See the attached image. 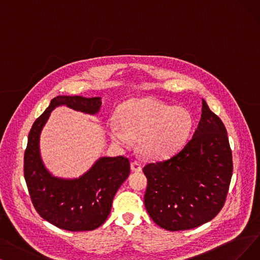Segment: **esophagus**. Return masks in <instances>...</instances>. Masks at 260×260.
I'll return each instance as SVG.
<instances>
[{"mask_svg":"<svg viewBox=\"0 0 260 260\" xmlns=\"http://www.w3.org/2000/svg\"><path fill=\"white\" fill-rule=\"evenodd\" d=\"M131 171L132 172H136V173L142 172V165L138 161L131 162Z\"/></svg>","mask_w":260,"mask_h":260,"instance_id":"34e87169","label":"esophagus"}]
</instances>
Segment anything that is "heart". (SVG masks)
Masks as SVG:
<instances>
[{
    "label": "heart",
    "instance_id": "obj_1",
    "mask_svg": "<svg viewBox=\"0 0 260 260\" xmlns=\"http://www.w3.org/2000/svg\"><path fill=\"white\" fill-rule=\"evenodd\" d=\"M117 122L109 124L112 141L129 147L138 141L146 158L163 159L179 150L188 142L193 127L192 113L151 97L133 98L117 111Z\"/></svg>",
    "mask_w": 260,
    "mask_h": 260
}]
</instances>
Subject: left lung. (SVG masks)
Instances as JSON below:
<instances>
[{
	"label": "left lung",
	"mask_w": 260,
	"mask_h": 260,
	"mask_svg": "<svg viewBox=\"0 0 260 260\" xmlns=\"http://www.w3.org/2000/svg\"><path fill=\"white\" fill-rule=\"evenodd\" d=\"M144 204L152 221L178 232L211 221L223 208L233 175L227 131L203 99L192 139L170 159L149 163Z\"/></svg>",
	"instance_id": "obj_1"
}]
</instances>
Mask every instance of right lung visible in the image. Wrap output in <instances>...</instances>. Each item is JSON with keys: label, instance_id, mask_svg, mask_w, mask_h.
<instances>
[{"label": "right lung", "instance_id": "add662e5", "mask_svg": "<svg viewBox=\"0 0 260 260\" xmlns=\"http://www.w3.org/2000/svg\"><path fill=\"white\" fill-rule=\"evenodd\" d=\"M66 106L95 115L101 98L57 96L33 123L24 152V178L30 200L39 215L54 226L69 232L94 231L106 222L113 199L130 174L127 158L101 157L79 178L64 179L52 175L41 160L40 132L50 113Z\"/></svg>", "mask_w": 260, "mask_h": 260}]
</instances>
